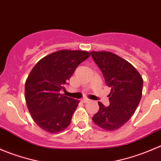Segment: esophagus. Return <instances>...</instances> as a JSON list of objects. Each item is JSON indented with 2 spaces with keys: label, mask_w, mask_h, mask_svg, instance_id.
Here are the masks:
<instances>
[{
  "label": "esophagus",
  "mask_w": 161,
  "mask_h": 161,
  "mask_svg": "<svg viewBox=\"0 0 161 161\" xmlns=\"http://www.w3.org/2000/svg\"><path fill=\"white\" fill-rule=\"evenodd\" d=\"M82 103H90V102L91 101V100H89V99L84 98V99H82Z\"/></svg>",
  "instance_id": "esophagus-1"
}]
</instances>
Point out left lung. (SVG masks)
<instances>
[{"mask_svg": "<svg viewBox=\"0 0 161 161\" xmlns=\"http://www.w3.org/2000/svg\"><path fill=\"white\" fill-rule=\"evenodd\" d=\"M92 60L111 88L110 104L98 102V112L92 117L97 125L107 131L119 129L131 118L142 97L143 80L127 61L108 51L91 52Z\"/></svg>", "mask_w": 161, "mask_h": 161, "instance_id": "left-lung-1", "label": "left lung"}]
</instances>
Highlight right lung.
I'll return each mask as SVG.
<instances>
[{
	"instance_id": "right-lung-1",
	"label": "right lung",
	"mask_w": 161,
	"mask_h": 161,
	"mask_svg": "<svg viewBox=\"0 0 161 161\" xmlns=\"http://www.w3.org/2000/svg\"><path fill=\"white\" fill-rule=\"evenodd\" d=\"M90 56L82 50H62L42 58L34 66L25 86V101L34 121L50 133L71 123L79 100L60 93L76 68Z\"/></svg>"
}]
</instances>
